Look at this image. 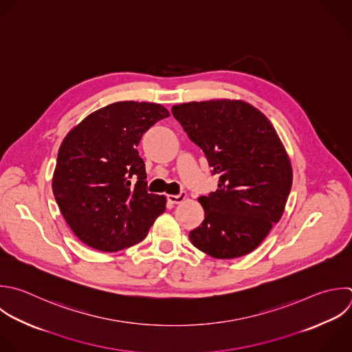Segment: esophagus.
<instances>
[{"label":"esophagus","instance_id":"34e87169","mask_svg":"<svg viewBox=\"0 0 352 352\" xmlns=\"http://www.w3.org/2000/svg\"><path fill=\"white\" fill-rule=\"evenodd\" d=\"M187 198V194L186 192H180V194H177V195H168V201L170 202V204H180V202H183L184 199Z\"/></svg>","mask_w":352,"mask_h":352}]
</instances>
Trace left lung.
Masks as SVG:
<instances>
[{
	"instance_id": "8db88e82",
	"label": "left lung",
	"mask_w": 352,
	"mask_h": 352,
	"mask_svg": "<svg viewBox=\"0 0 352 352\" xmlns=\"http://www.w3.org/2000/svg\"><path fill=\"white\" fill-rule=\"evenodd\" d=\"M172 113L220 176L219 188L198 198L205 219L190 231L191 243L214 258L250 253L282 217L292 188V164L276 131L243 100L182 103Z\"/></svg>"
}]
</instances>
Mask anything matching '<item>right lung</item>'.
<instances>
[{"instance_id":"add662e5","label":"right lung","mask_w":352,"mask_h":352,"mask_svg":"<svg viewBox=\"0 0 352 352\" xmlns=\"http://www.w3.org/2000/svg\"><path fill=\"white\" fill-rule=\"evenodd\" d=\"M166 117L157 103L117 102L89 114L62 142L54 195L72 231L92 249L118 252L143 241L165 212V195L147 192L138 146Z\"/></svg>"}]
</instances>
